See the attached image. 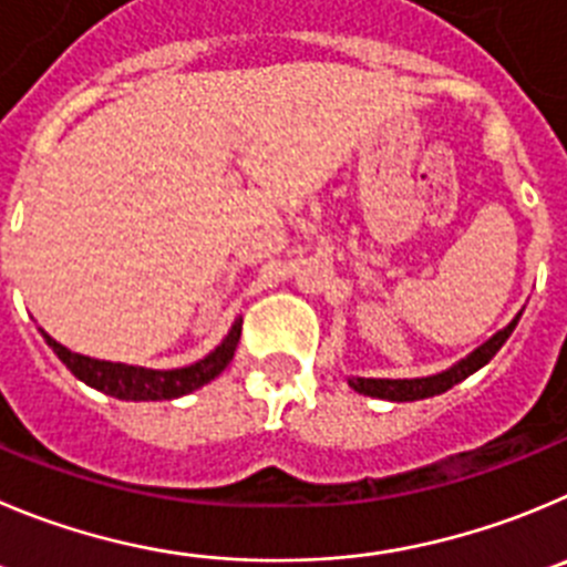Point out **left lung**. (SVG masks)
Masks as SVG:
<instances>
[{
    "instance_id": "1",
    "label": "left lung",
    "mask_w": 567,
    "mask_h": 567,
    "mask_svg": "<svg viewBox=\"0 0 567 567\" xmlns=\"http://www.w3.org/2000/svg\"><path fill=\"white\" fill-rule=\"evenodd\" d=\"M520 321V313L498 330L489 341L481 343L478 349H473L467 358H462L458 363H453L451 369H444V372L427 374V378H411V380H389V378H349V385L358 391V394L367 396H378V400H391V403H414V400H427V396L444 394L447 389H453L456 383L467 380L470 374L478 372L481 367L495 358L501 347L506 343V338L512 336V330Z\"/></svg>"
}]
</instances>
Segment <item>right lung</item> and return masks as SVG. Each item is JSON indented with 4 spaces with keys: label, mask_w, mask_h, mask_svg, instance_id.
Listing matches in <instances>:
<instances>
[{
    "label": "right lung",
    "mask_w": 567,
    "mask_h": 567,
    "mask_svg": "<svg viewBox=\"0 0 567 567\" xmlns=\"http://www.w3.org/2000/svg\"><path fill=\"white\" fill-rule=\"evenodd\" d=\"M240 327L243 319H237L231 324L229 336L212 349L209 355L200 358V361L189 363L182 369H145V367H128V363H111V361H97V358L81 355V352H72L63 343H58L55 338L44 336V341L50 343L52 352L61 358L63 367L75 374L78 380H83L92 389L103 391V394L116 396V400H134V403H147V400H176V396L189 394V391L200 389L209 380L218 378L229 361L235 358L237 341H240Z\"/></svg>",
    "instance_id": "right-lung-1"
}]
</instances>
